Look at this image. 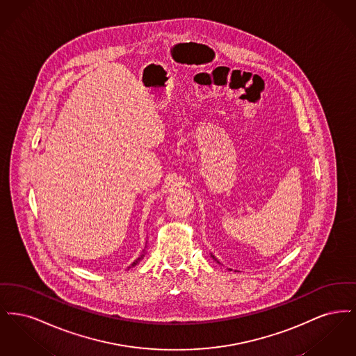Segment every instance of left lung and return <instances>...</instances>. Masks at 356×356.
I'll use <instances>...</instances> for the list:
<instances>
[{"label":"left lung","instance_id":"obj_1","mask_svg":"<svg viewBox=\"0 0 356 356\" xmlns=\"http://www.w3.org/2000/svg\"><path fill=\"white\" fill-rule=\"evenodd\" d=\"M212 257H213V256H212ZM213 259H215V257H213Z\"/></svg>","mask_w":356,"mask_h":356}]
</instances>
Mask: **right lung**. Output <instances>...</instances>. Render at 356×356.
<instances>
[{"label":"right lung","mask_w":356,"mask_h":356,"mask_svg":"<svg viewBox=\"0 0 356 356\" xmlns=\"http://www.w3.org/2000/svg\"><path fill=\"white\" fill-rule=\"evenodd\" d=\"M143 256H144V254H141L138 259H136L135 261H134V263H132V264H131L128 268H131V267H135L136 264H137V263H138V261L143 259Z\"/></svg>","instance_id":"1"}]
</instances>
